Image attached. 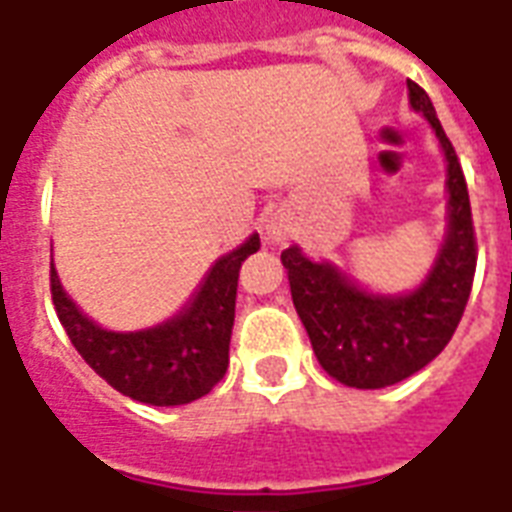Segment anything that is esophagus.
<instances>
[{"label": "esophagus", "instance_id": "1", "mask_svg": "<svg viewBox=\"0 0 512 512\" xmlns=\"http://www.w3.org/2000/svg\"><path fill=\"white\" fill-rule=\"evenodd\" d=\"M271 236H274V238H279V230H274V233H271Z\"/></svg>", "mask_w": 512, "mask_h": 512}]
</instances>
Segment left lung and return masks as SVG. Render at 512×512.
<instances>
[{"instance_id":"obj_1","label":"left lung","mask_w":512,"mask_h":512,"mask_svg":"<svg viewBox=\"0 0 512 512\" xmlns=\"http://www.w3.org/2000/svg\"><path fill=\"white\" fill-rule=\"evenodd\" d=\"M410 102L423 111L448 157L450 225L429 279L410 295L382 298L352 285L328 263H312L298 246L282 252L295 312L325 372L350 388H385L407 380L445 350L467 309L478 266V241L464 170L442 130L429 94L415 81Z\"/></svg>"}]
</instances>
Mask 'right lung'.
Here are the masks:
<instances>
[{
	"label": "right lung",
	"instance_id": "1",
	"mask_svg": "<svg viewBox=\"0 0 512 512\" xmlns=\"http://www.w3.org/2000/svg\"><path fill=\"white\" fill-rule=\"evenodd\" d=\"M257 249L260 236L255 233L230 255L219 257L187 309L146 331L116 333L94 325L64 295L54 268L51 298L73 347L111 388L154 407L189 404L225 377L238 268Z\"/></svg>",
	"mask_w": 512,
	"mask_h": 512
}]
</instances>
